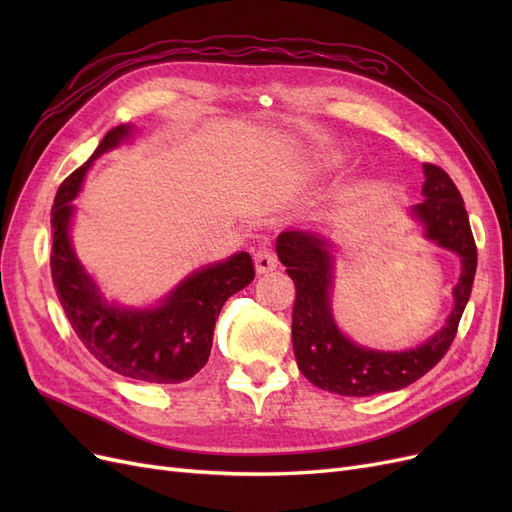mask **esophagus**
<instances>
[{"instance_id":"34e87169","label":"esophagus","mask_w":512,"mask_h":512,"mask_svg":"<svg viewBox=\"0 0 512 512\" xmlns=\"http://www.w3.org/2000/svg\"><path fill=\"white\" fill-rule=\"evenodd\" d=\"M254 265L258 273H269L277 267V256L271 247H260V250L254 254Z\"/></svg>"}]
</instances>
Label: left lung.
I'll list each match as a JSON object with an SVG mask.
<instances>
[{"label":"left lung","mask_w":512,"mask_h":512,"mask_svg":"<svg viewBox=\"0 0 512 512\" xmlns=\"http://www.w3.org/2000/svg\"><path fill=\"white\" fill-rule=\"evenodd\" d=\"M425 200L412 213L425 237L461 258V277L453 288L455 307L444 327L425 344L404 352L371 350L337 329L331 314V243L312 232L286 230L275 241L286 273L297 288L292 307V348L301 374L318 389L344 397L399 391L423 378L451 348L476 275V243L466 205L453 179L436 164H423Z\"/></svg>","instance_id":"left-lung-1"}]
</instances>
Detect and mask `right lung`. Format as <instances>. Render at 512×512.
<instances>
[{"instance_id":"1","label":"right lung","mask_w":512,"mask_h":512,"mask_svg":"<svg viewBox=\"0 0 512 512\" xmlns=\"http://www.w3.org/2000/svg\"><path fill=\"white\" fill-rule=\"evenodd\" d=\"M130 136V126L108 130L83 166L59 185L51 209V275L57 299L83 346L119 376L132 380L179 384L205 367L215 320L228 297L254 280L247 252L192 273L158 305L130 309L106 303L70 243L72 200L79 196L87 170L104 151Z\"/></svg>"}]
</instances>
